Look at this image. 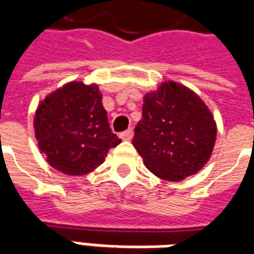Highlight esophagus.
I'll return each instance as SVG.
<instances>
[{
	"label": "esophagus",
	"instance_id": "obj_1",
	"mask_svg": "<svg viewBox=\"0 0 254 254\" xmlns=\"http://www.w3.org/2000/svg\"><path fill=\"white\" fill-rule=\"evenodd\" d=\"M120 137H121L122 140H132L133 129H127V130H125V132H122L121 134H120Z\"/></svg>",
	"mask_w": 254,
	"mask_h": 254
}]
</instances>
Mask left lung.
I'll return each mask as SVG.
<instances>
[{
	"instance_id": "1",
	"label": "left lung",
	"mask_w": 254,
	"mask_h": 254,
	"mask_svg": "<svg viewBox=\"0 0 254 254\" xmlns=\"http://www.w3.org/2000/svg\"><path fill=\"white\" fill-rule=\"evenodd\" d=\"M215 140L212 113L189 88L165 81L144 96L132 143L156 177L178 182L196 174L211 158Z\"/></svg>"
}]
</instances>
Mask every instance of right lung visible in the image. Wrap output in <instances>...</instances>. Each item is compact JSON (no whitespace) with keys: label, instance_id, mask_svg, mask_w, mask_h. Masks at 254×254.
Masks as SVG:
<instances>
[{"label":"right lung","instance_id":"add662e5","mask_svg":"<svg viewBox=\"0 0 254 254\" xmlns=\"http://www.w3.org/2000/svg\"><path fill=\"white\" fill-rule=\"evenodd\" d=\"M35 137L49 165L67 176H84L121 143L111 132L96 84L72 81L46 96L34 118Z\"/></svg>","mask_w":254,"mask_h":254}]
</instances>
